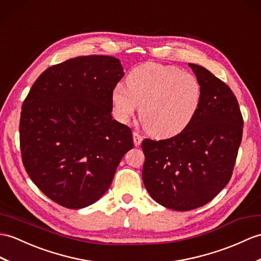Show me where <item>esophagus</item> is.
<instances>
[{
  "mask_svg": "<svg viewBox=\"0 0 261 261\" xmlns=\"http://www.w3.org/2000/svg\"><path fill=\"white\" fill-rule=\"evenodd\" d=\"M142 137L139 135V133H137V132H133V142H135V145L136 147H139V145L141 144V142H142Z\"/></svg>",
  "mask_w": 261,
  "mask_h": 261,
  "instance_id": "34e87169",
  "label": "esophagus"
}]
</instances>
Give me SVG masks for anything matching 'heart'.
I'll use <instances>...</instances> for the list:
<instances>
[{
	"label": "heart",
	"instance_id": "obj_1",
	"mask_svg": "<svg viewBox=\"0 0 261 261\" xmlns=\"http://www.w3.org/2000/svg\"><path fill=\"white\" fill-rule=\"evenodd\" d=\"M123 84L114 87L111 101L114 116L126 123L140 106L139 117L150 135L171 138L195 119L201 105L198 79L177 66L145 63L133 69Z\"/></svg>",
	"mask_w": 261,
	"mask_h": 261
}]
</instances>
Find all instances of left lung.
<instances>
[{
	"instance_id": "8db88e82",
	"label": "left lung",
	"mask_w": 261,
	"mask_h": 261,
	"mask_svg": "<svg viewBox=\"0 0 261 261\" xmlns=\"http://www.w3.org/2000/svg\"><path fill=\"white\" fill-rule=\"evenodd\" d=\"M202 90L195 119L167 140L142 141V179L154 201L188 211L211 201L231 178L244 120L226 83L203 66L189 63Z\"/></svg>"
}]
</instances>
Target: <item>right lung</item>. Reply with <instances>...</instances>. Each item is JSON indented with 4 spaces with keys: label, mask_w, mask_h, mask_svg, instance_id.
<instances>
[{
    "label": "right lung",
    "mask_w": 261,
    "mask_h": 261,
    "mask_svg": "<svg viewBox=\"0 0 261 261\" xmlns=\"http://www.w3.org/2000/svg\"><path fill=\"white\" fill-rule=\"evenodd\" d=\"M123 75L117 58L77 57L46 69L23 102L24 168L60 205L81 209L98 201L133 148L131 129L111 114L112 91Z\"/></svg>",
    "instance_id": "obj_1"
}]
</instances>
